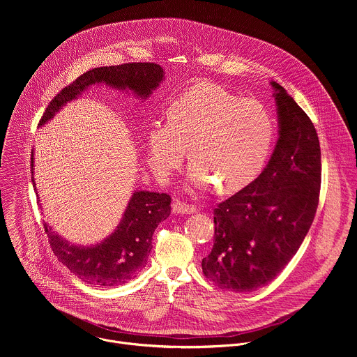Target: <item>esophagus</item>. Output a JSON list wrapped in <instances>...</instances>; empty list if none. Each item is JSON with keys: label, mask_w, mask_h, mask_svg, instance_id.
<instances>
[{"label": "esophagus", "mask_w": 357, "mask_h": 357, "mask_svg": "<svg viewBox=\"0 0 357 357\" xmlns=\"http://www.w3.org/2000/svg\"><path fill=\"white\" fill-rule=\"evenodd\" d=\"M197 211V207L194 204H185L181 201L173 202V213L176 214H192Z\"/></svg>", "instance_id": "esophagus-1"}]
</instances>
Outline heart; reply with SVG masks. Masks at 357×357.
<instances>
[{"label":"heart","instance_id":"heart-1","mask_svg":"<svg viewBox=\"0 0 357 357\" xmlns=\"http://www.w3.org/2000/svg\"><path fill=\"white\" fill-rule=\"evenodd\" d=\"M273 136V119L261 104L204 84L178 96L167 116L153 118L147 160L155 177L167 181L188 144L191 185L204 190L215 183L220 191L232 192L255 180Z\"/></svg>","mask_w":357,"mask_h":357}]
</instances>
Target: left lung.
<instances>
[{
	"mask_svg": "<svg viewBox=\"0 0 357 357\" xmlns=\"http://www.w3.org/2000/svg\"><path fill=\"white\" fill-rule=\"evenodd\" d=\"M279 139L261 174L214 208V245L204 276L249 293L272 282L296 255L314 218L321 183L320 144L305 111L271 82Z\"/></svg>",
	"mask_w": 357,
	"mask_h": 357,
	"instance_id": "left-lung-1",
	"label": "left lung"
}]
</instances>
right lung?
<instances>
[{"mask_svg":"<svg viewBox=\"0 0 357 357\" xmlns=\"http://www.w3.org/2000/svg\"><path fill=\"white\" fill-rule=\"evenodd\" d=\"M163 68L155 63H126L89 70L52 99L40 126L51 121L63 105L75 100L95 84H105L119 91L132 92L140 99H147L163 81ZM31 176L36 188L34 150L31 153ZM170 201L167 194L135 191L115 231L92 246L71 245L47 222L44 228L54 255L82 282L107 287L119 286L128 283L147 265L153 249V231L159 222L169 217Z\"/></svg>","mask_w":357,"mask_h":357,"instance_id":"1","label":"right lung"}]
</instances>
